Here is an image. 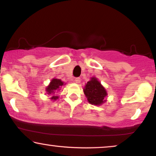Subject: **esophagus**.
<instances>
[{
    "instance_id": "1",
    "label": "esophagus",
    "mask_w": 156,
    "mask_h": 156,
    "mask_svg": "<svg viewBox=\"0 0 156 156\" xmlns=\"http://www.w3.org/2000/svg\"><path fill=\"white\" fill-rule=\"evenodd\" d=\"M74 82L76 83H77V84L80 83V78H75V79H74Z\"/></svg>"
}]
</instances>
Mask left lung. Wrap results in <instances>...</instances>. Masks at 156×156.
<instances>
[{
	"label": "left lung",
	"mask_w": 156,
	"mask_h": 156,
	"mask_svg": "<svg viewBox=\"0 0 156 156\" xmlns=\"http://www.w3.org/2000/svg\"><path fill=\"white\" fill-rule=\"evenodd\" d=\"M83 93L91 105H101L106 102L108 93L105 88L95 77L90 78L83 88Z\"/></svg>",
	"instance_id": "8db88e82"
}]
</instances>
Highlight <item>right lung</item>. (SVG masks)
Listing matches in <instances>:
<instances>
[{
	"mask_svg": "<svg viewBox=\"0 0 156 156\" xmlns=\"http://www.w3.org/2000/svg\"><path fill=\"white\" fill-rule=\"evenodd\" d=\"M64 85H66V83H64L63 81H62L61 79H58V78H54L51 80L48 86L45 88L47 94L52 95L51 97V101H54L58 99L59 97L56 95V93H58V91L61 90L62 86H64Z\"/></svg>",
	"mask_w": 156,
	"mask_h": 156,
	"instance_id": "obj_1",
	"label": "right lung"
}]
</instances>
